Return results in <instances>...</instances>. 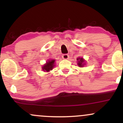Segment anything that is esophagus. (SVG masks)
<instances>
[{
    "label": "esophagus",
    "mask_w": 123,
    "mask_h": 123,
    "mask_svg": "<svg viewBox=\"0 0 123 123\" xmlns=\"http://www.w3.org/2000/svg\"><path fill=\"white\" fill-rule=\"evenodd\" d=\"M62 58L63 60H68L69 58V55L66 54H63L62 56Z\"/></svg>",
    "instance_id": "esophagus-1"
}]
</instances>
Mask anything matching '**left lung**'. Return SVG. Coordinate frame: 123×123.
Segmentation results:
<instances>
[{"mask_svg":"<svg viewBox=\"0 0 123 123\" xmlns=\"http://www.w3.org/2000/svg\"><path fill=\"white\" fill-rule=\"evenodd\" d=\"M77 65L79 67H83L84 65H85V61L83 58L79 57L77 58Z\"/></svg>","mask_w":123,"mask_h":123,"instance_id":"obj_1","label":"left lung"}]
</instances>
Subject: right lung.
<instances>
[{"mask_svg": "<svg viewBox=\"0 0 123 123\" xmlns=\"http://www.w3.org/2000/svg\"><path fill=\"white\" fill-rule=\"evenodd\" d=\"M55 60H50L48 61L46 64L44 65L43 67H42V69H43V71L49 72L50 70H53L54 66H55Z\"/></svg>", "mask_w": 123, "mask_h": 123, "instance_id": "right-lung-1", "label": "right lung"}]
</instances>
